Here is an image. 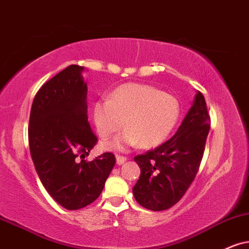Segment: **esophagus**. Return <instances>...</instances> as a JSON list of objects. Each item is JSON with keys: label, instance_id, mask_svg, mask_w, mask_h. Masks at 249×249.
<instances>
[{"label": "esophagus", "instance_id": "obj_1", "mask_svg": "<svg viewBox=\"0 0 249 249\" xmlns=\"http://www.w3.org/2000/svg\"><path fill=\"white\" fill-rule=\"evenodd\" d=\"M125 162H126V157L121 156V155H116V163H117L118 165L124 164Z\"/></svg>", "mask_w": 249, "mask_h": 249}]
</instances>
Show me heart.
<instances>
[{
	"mask_svg": "<svg viewBox=\"0 0 249 249\" xmlns=\"http://www.w3.org/2000/svg\"><path fill=\"white\" fill-rule=\"evenodd\" d=\"M93 122L103 139L124 126L127 130L101 144L103 149L123 150L139 143L152 148L168 139L180 117V105L175 96L143 84H124L111 95L93 105Z\"/></svg>",
	"mask_w": 249,
	"mask_h": 249,
	"instance_id": "b5f03b06",
	"label": "heart"
}]
</instances>
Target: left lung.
I'll return each mask as SVG.
<instances>
[{"mask_svg": "<svg viewBox=\"0 0 249 249\" xmlns=\"http://www.w3.org/2000/svg\"><path fill=\"white\" fill-rule=\"evenodd\" d=\"M209 130L206 100L197 90L174 137L156 149L134 157L141 174L132 191L140 206L161 212L184 196L197 174Z\"/></svg>", "mask_w": 249, "mask_h": 249, "instance_id": "left-lung-1", "label": "left lung"}]
</instances>
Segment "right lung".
Segmentation results:
<instances>
[{"instance_id":"1","label":"right lung","mask_w":249,"mask_h":249,"mask_svg":"<svg viewBox=\"0 0 249 249\" xmlns=\"http://www.w3.org/2000/svg\"><path fill=\"white\" fill-rule=\"evenodd\" d=\"M84 71L70 65L40 88L28 127L36 174L50 196L69 210L94 202L115 165L111 153L85 160L97 139L88 122Z\"/></svg>"}]
</instances>
